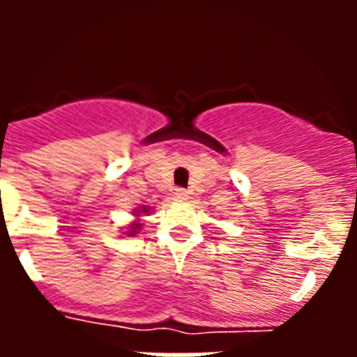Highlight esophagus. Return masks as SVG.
<instances>
[{
	"label": "esophagus",
	"mask_w": 357,
	"mask_h": 357,
	"mask_svg": "<svg viewBox=\"0 0 357 357\" xmlns=\"http://www.w3.org/2000/svg\"><path fill=\"white\" fill-rule=\"evenodd\" d=\"M175 197H176V200H181V202H185L189 198V193L188 191H185V189H182V188H178L175 191Z\"/></svg>",
	"instance_id": "34e87169"
}]
</instances>
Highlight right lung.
I'll return each mask as SVG.
<instances>
[{
  "instance_id": "right-lung-1",
  "label": "right lung",
  "mask_w": 357,
  "mask_h": 357,
  "mask_svg": "<svg viewBox=\"0 0 357 357\" xmlns=\"http://www.w3.org/2000/svg\"><path fill=\"white\" fill-rule=\"evenodd\" d=\"M148 211H150V209H148V207H141V209H137V211H134V214H135V216H139V214L141 213H148ZM139 223H134V225H132L130 227V230H128V232H127V234H130V236H134L135 234V232H137V229H139Z\"/></svg>"
}]
</instances>
